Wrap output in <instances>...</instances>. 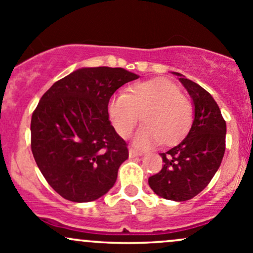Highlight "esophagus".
I'll list each match as a JSON object with an SVG mask.
<instances>
[{
  "label": "esophagus",
  "mask_w": 253,
  "mask_h": 253,
  "mask_svg": "<svg viewBox=\"0 0 253 253\" xmlns=\"http://www.w3.org/2000/svg\"><path fill=\"white\" fill-rule=\"evenodd\" d=\"M143 154L139 153V151L134 150V149H129L128 150V156L131 159H134V158H138V156H142Z\"/></svg>",
  "instance_id": "esophagus-1"
}]
</instances>
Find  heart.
Returning <instances> with one entry per match:
<instances>
[{"label":"heart","instance_id":"heart-1","mask_svg":"<svg viewBox=\"0 0 253 253\" xmlns=\"http://www.w3.org/2000/svg\"><path fill=\"white\" fill-rule=\"evenodd\" d=\"M108 114L116 132L128 138L140 121L144 126L134 138L137 148L158 143L173 144L184 137L193 124V105L167 79H153L134 84L127 93H118L108 103Z\"/></svg>","mask_w":253,"mask_h":253}]
</instances>
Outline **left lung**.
Wrapping results in <instances>:
<instances>
[{
  "label": "left lung",
  "instance_id": "left-lung-1",
  "mask_svg": "<svg viewBox=\"0 0 253 253\" xmlns=\"http://www.w3.org/2000/svg\"><path fill=\"white\" fill-rule=\"evenodd\" d=\"M180 84L189 93L194 120L187 137L161 153L164 167L148 179L156 195L167 200L187 201L207 187L216 174L225 150L227 125L211 94L179 73Z\"/></svg>",
  "mask_w": 253,
  "mask_h": 253
}]
</instances>
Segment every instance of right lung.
Listing matches in <instances>:
<instances>
[{
    "label": "right lung",
    "mask_w": 253,
    "mask_h": 253,
    "mask_svg": "<svg viewBox=\"0 0 253 253\" xmlns=\"http://www.w3.org/2000/svg\"><path fill=\"white\" fill-rule=\"evenodd\" d=\"M138 78L122 68H81L40 99L31 118V150L48 184L66 200L94 201L115 184L128 150L109 120L108 103Z\"/></svg>",
    "instance_id": "obj_1"
}]
</instances>
